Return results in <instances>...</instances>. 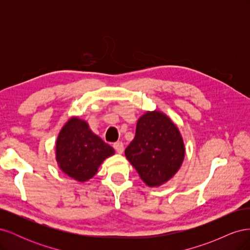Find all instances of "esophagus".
Returning a JSON list of instances; mask_svg holds the SVG:
<instances>
[{
    "mask_svg": "<svg viewBox=\"0 0 250 250\" xmlns=\"http://www.w3.org/2000/svg\"><path fill=\"white\" fill-rule=\"evenodd\" d=\"M113 148H115V150L117 151V152H118L119 154H122V153H123V151H124V145H123L122 142H117V143L113 144Z\"/></svg>",
    "mask_w": 250,
    "mask_h": 250,
    "instance_id": "34e87169",
    "label": "esophagus"
}]
</instances>
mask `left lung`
I'll return each instance as SVG.
<instances>
[{"label": "left lung", "mask_w": 250, "mask_h": 250, "mask_svg": "<svg viewBox=\"0 0 250 250\" xmlns=\"http://www.w3.org/2000/svg\"><path fill=\"white\" fill-rule=\"evenodd\" d=\"M186 147L173 121L160 110L146 111L137 123L135 137L125 156L148 187H160L180 169Z\"/></svg>", "instance_id": "left-lung-1"}]
</instances>
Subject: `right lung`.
Segmentation results:
<instances>
[{"instance_id":"right-lung-1","label":"right lung","mask_w":250,"mask_h":250,"mask_svg":"<svg viewBox=\"0 0 250 250\" xmlns=\"http://www.w3.org/2000/svg\"><path fill=\"white\" fill-rule=\"evenodd\" d=\"M115 154V150L92 131L88 123L71 117L59 131L55 156L59 169L79 181L93 178L102 163Z\"/></svg>"}]
</instances>
